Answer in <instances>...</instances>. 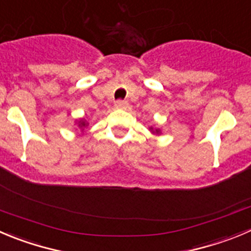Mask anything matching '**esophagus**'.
<instances>
[{"mask_svg":"<svg viewBox=\"0 0 251 251\" xmlns=\"http://www.w3.org/2000/svg\"><path fill=\"white\" fill-rule=\"evenodd\" d=\"M128 105L127 101H125V100H118V101L115 102V107L116 109H126Z\"/></svg>","mask_w":251,"mask_h":251,"instance_id":"obj_1","label":"esophagus"}]
</instances>
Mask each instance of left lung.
<instances>
[{
	"instance_id": "left-lung-1",
	"label": "left lung",
	"mask_w": 251,
	"mask_h": 251,
	"mask_svg": "<svg viewBox=\"0 0 251 251\" xmlns=\"http://www.w3.org/2000/svg\"><path fill=\"white\" fill-rule=\"evenodd\" d=\"M150 130H151V132L152 133H156V135H158V133H160V130H158V128H156V130H153V127H150Z\"/></svg>"
}]
</instances>
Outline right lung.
<instances>
[{
  "instance_id": "add662e5",
  "label": "right lung",
  "mask_w": 251,
  "mask_h": 251,
  "mask_svg": "<svg viewBox=\"0 0 251 251\" xmlns=\"http://www.w3.org/2000/svg\"><path fill=\"white\" fill-rule=\"evenodd\" d=\"M86 126H88V123H86L85 120H84V119H80V121H79V127H86Z\"/></svg>"
}]
</instances>
